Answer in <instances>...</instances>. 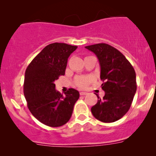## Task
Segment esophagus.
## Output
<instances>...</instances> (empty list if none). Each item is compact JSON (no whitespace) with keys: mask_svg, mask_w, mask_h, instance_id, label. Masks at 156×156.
Instances as JSON below:
<instances>
[{"mask_svg":"<svg viewBox=\"0 0 156 156\" xmlns=\"http://www.w3.org/2000/svg\"><path fill=\"white\" fill-rule=\"evenodd\" d=\"M86 94H87V92H80V95H86Z\"/></svg>","mask_w":156,"mask_h":156,"instance_id":"esophagus-1","label":"esophagus"}]
</instances>
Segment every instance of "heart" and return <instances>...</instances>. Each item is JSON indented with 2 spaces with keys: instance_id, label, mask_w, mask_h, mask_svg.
<instances>
[{
  "instance_id": "b5f03b06",
  "label": "heart",
  "mask_w": 156,
  "mask_h": 156,
  "mask_svg": "<svg viewBox=\"0 0 156 156\" xmlns=\"http://www.w3.org/2000/svg\"><path fill=\"white\" fill-rule=\"evenodd\" d=\"M94 80L92 76H78L75 80V83L78 88L83 89L87 87Z\"/></svg>"
}]
</instances>
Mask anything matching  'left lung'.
I'll list each match as a JSON object with an SVG mask.
<instances>
[{
	"instance_id": "1",
	"label": "left lung",
	"mask_w": 156,
	"mask_h": 156,
	"mask_svg": "<svg viewBox=\"0 0 156 156\" xmlns=\"http://www.w3.org/2000/svg\"><path fill=\"white\" fill-rule=\"evenodd\" d=\"M94 53L101 65L102 89L105 92L91 111L103 122H114L129 110L136 92V73L133 66L121 52L105 43L86 46Z\"/></svg>"
}]
</instances>
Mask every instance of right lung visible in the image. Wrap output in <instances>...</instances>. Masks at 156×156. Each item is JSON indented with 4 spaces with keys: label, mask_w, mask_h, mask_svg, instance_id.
Wrapping results in <instances>:
<instances>
[{
    "label": "right lung",
    "mask_w": 156,
    "mask_h": 156,
    "mask_svg": "<svg viewBox=\"0 0 156 156\" xmlns=\"http://www.w3.org/2000/svg\"><path fill=\"white\" fill-rule=\"evenodd\" d=\"M77 46L55 42L48 44L31 61L25 73L23 92L29 111L50 127H60L72 116L79 92L69 89L65 96L55 90V80L65 74L67 60Z\"/></svg>",
    "instance_id": "obj_1"
}]
</instances>
